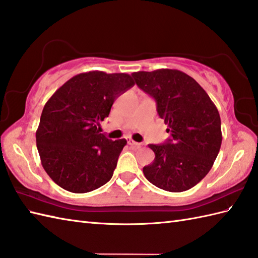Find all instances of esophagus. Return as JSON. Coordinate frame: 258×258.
Wrapping results in <instances>:
<instances>
[{"label": "esophagus", "instance_id": "esophagus-1", "mask_svg": "<svg viewBox=\"0 0 258 258\" xmlns=\"http://www.w3.org/2000/svg\"><path fill=\"white\" fill-rule=\"evenodd\" d=\"M126 141H127V144H128V145H133V146H141V143H138V142L133 141L132 139H126Z\"/></svg>", "mask_w": 258, "mask_h": 258}]
</instances>
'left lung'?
Here are the masks:
<instances>
[{
    "label": "left lung",
    "instance_id": "obj_1",
    "mask_svg": "<svg viewBox=\"0 0 258 258\" xmlns=\"http://www.w3.org/2000/svg\"><path fill=\"white\" fill-rule=\"evenodd\" d=\"M132 76L156 101L158 116L171 133L166 143L149 145L155 158L143 167L145 177L167 191L191 188L211 171L221 149L217 107L193 78L178 70L140 71Z\"/></svg>",
    "mask_w": 258,
    "mask_h": 258
}]
</instances>
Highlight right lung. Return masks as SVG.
I'll return each mask as SVG.
<instances>
[{
	"label": "right lung",
	"mask_w": 258,
	"mask_h": 258,
	"mask_svg": "<svg viewBox=\"0 0 258 258\" xmlns=\"http://www.w3.org/2000/svg\"><path fill=\"white\" fill-rule=\"evenodd\" d=\"M133 85L130 74L91 71L73 76L46 102L36 146L43 168L62 188L87 193L112 178L127 142L101 134L100 122Z\"/></svg>",
	"instance_id": "add662e5"
}]
</instances>
